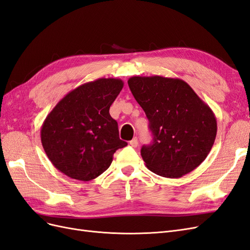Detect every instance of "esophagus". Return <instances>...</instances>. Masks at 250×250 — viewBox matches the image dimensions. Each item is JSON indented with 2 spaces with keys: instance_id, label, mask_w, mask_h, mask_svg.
Listing matches in <instances>:
<instances>
[{
  "instance_id": "34e87169",
  "label": "esophagus",
  "mask_w": 250,
  "mask_h": 250,
  "mask_svg": "<svg viewBox=\"0 0 250 250\" xmlns=\"http://www.w3.org/2000/svg\"><path fill=\"white\" fill-rule=\"evenodd\" d=\"M129 144L130 145L132 146V147H138V145H139V141H138V139L137 138H133L130 142H129Z\"/></svg>"
}]
</instances>
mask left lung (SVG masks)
<instances>
[{
    "instance_id": "1",
    "label": "left lung",
    "mask_w": 250,
    "mask_h": 250,
    "mask_svg": "<svg viewBox=\"0 0 250 250\" xmlns=\"http://www.w3.org/2000/svg\"><path fill=\"white\" fill-rule=\"evenodd\" d=\"M128 85L149 120L153 135L141 154L157 175L179 178L206 160L214 145L217 121L213 110L184 80L133 76Z\"/></svg>"
}]
</instances>
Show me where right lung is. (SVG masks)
I'll use <instances>...</instances> for the list:
<instances>
[{
	"mask_svg": "<svg viewBox=\"0 0 250 250\" xmlns=\"http://www.w3.org/2000/svg\"><path fill=\"white\" fill-rule=\"evenodd\" d=\"M124 82L100 78L66 94L47 116L41 129L44 152L54 167L71 178L88 181L107 170L120 140L110 105Z\"/></svg>",
	"mask_w": 250,
	"mask_h": 250,
	"instance_id": "add662e5",
	"label": "right lung"
}]
</instances>
